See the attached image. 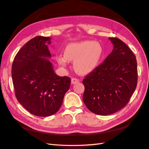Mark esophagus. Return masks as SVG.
<instances>
[{
  "instance_id": "obj_1",
  "label": "esophagus",
  "mask_w": 149,
  "mask_h": 149,
  "mask_svg": "<svg viewBox=\"0 0 149 149\" xmlns=\"http://www.w3.org/2000/svg\"><path fill=\"white\" fill-rule=\"evenodd\" d=\"M79 82V80L76 78H72L71 79V83L72 84H77V83Z\"/></svg>"
}]
</instances>
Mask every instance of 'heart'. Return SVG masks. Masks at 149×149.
<instances>
[{
  "label": "heart",
  "mask_w": 149,
  "mask_h": 149,
  "mask_svg": "<svg viewBox=\"0 0 149 149\" xmlns=\"http://www.w3.org/2000/svg\"><path fill=\"white\" fill-rule=\"evenodd\" d=\"M103 54V48L99 42L93 40H83L70 42L65 46L63 55L57 56L61 66H67L68 61H74V68L78 74H90L97 68Z\"/></svg>",
  "instance_id": "heart-1"
}]
</instances>
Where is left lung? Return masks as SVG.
I'll return each mask as SVG.
<instances>
[{
    "label": "left lung",
    "instance_id": "8db88e82",
    "mask_svg": "<svg viewBox=\"0 0 149 149\" xmlns=\"http://www.w3.org/2000/svg\"><path fill=\"white\" fill-rule=\"evenodd\" d=\"M113 49L94 71L83 79V102L97 115H110L125 107L136 88V58L117 38L109 37Z\"/></svg>",
    "mask_w": 149,
    "mask_h": 149
}]
</instances>
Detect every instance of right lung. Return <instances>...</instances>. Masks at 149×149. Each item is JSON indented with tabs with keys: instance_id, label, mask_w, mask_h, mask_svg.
I'll return each mask as SVG.
<instances>
[{
	"instance_id": "right-lung-1",
	"label": "right lung",
	"mask_w": 149,
	"mask_h": 149,
	"mask_svg": "<svg viewBox=\"0 0 149 149\" xmlns=\"http://www.w3.org/2000/svg\"><path fill=\"white\" fill-rule=\"evenodd\" d=\"M51 38L37 36L21 48L14 59L11 74L15 95L33 115L47 117L61 107L71 80L54 72L47 46Z\"/></svg>"
}]
</instances>
